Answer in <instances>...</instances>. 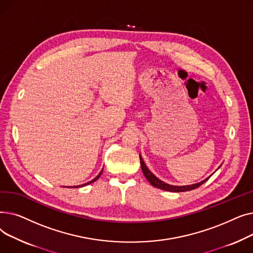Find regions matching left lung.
<instances>
[{
    "label": "left lung",
    "instance_id": "obj_1",
    "mask_svg": "<svg viewBox=\"0 0 253 253\" xmlns=\"http://www.w3.org/2000/svg\"><path fill=\"white\" fill-rule=\"evenodd\" d=\"M139 159H140V166H141V169H142V172L143 174L145 176V178H147L149 180V182L153 185V187H156L158 189H161V190H164V191H168V192H175V193H179V192H188V191H192V190H195L197 188L200 187V185H202L205 181H207L209 179V177H207L206 179L198 182V183H194V184H190V185H171V184H168L162 180L159 179L158 177H156L152 172L147 168V166H145L143 160L141 159V157L139 156Z\"/></svg>",
    "mask_w": 253,
    "mask_h": 253
}]
</instances>
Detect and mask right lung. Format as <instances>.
<instances>
[{
    "instance_id": "add662e5",
    "label": "right lung",
    "mask_w": 253,
    "mask_h": 253,
    "mask_svg": "<svg viewBox=\"0 0 253 253\" xmlns=\"http://www.w3.org/2000/svg\"><path fill=\"white\" fill-rule=\"evenodd\" d=\"M101 173H102V171L100 172V173L94 178V179H93V180H91V181H89V182H87V183H84V184H82V185H78V187H77V185H76V187H73V188H81V187H84V185H87V184H89V183H92V182H94L96 179H98L99 178V176L101 175Z\"/></svg>"
}]
</instances>
